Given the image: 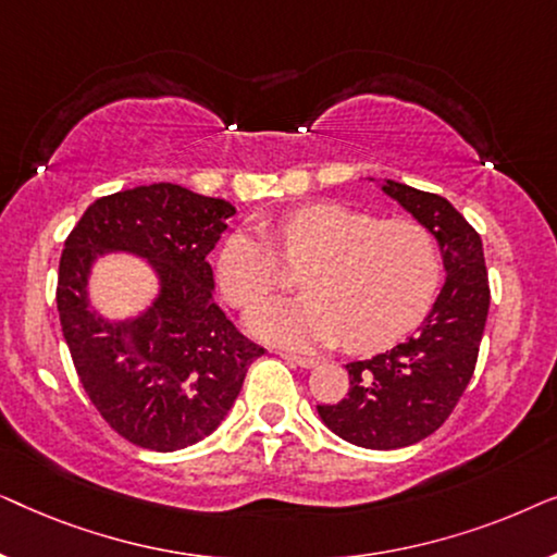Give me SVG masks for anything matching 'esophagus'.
Masks as SVG:
<instances>
[{
	"label": "esophagus",
	"mask_w": 557,
	"mask_h": 557,
	"mask_svg": "<svg viewBox=\"0 0 557 557\" xmlns=\"http://www.w3.org/2000/svg\"><path fill=\"white\" fill-rule=\"evenodd\" d=\"M278 355L284 357L286 362L299 364V368H314V364H317L314 357H307V355H292V352H278Z\"/></svg>",
	"instance_id": "esophagus-1"
}]
</instances>
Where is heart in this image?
Listing matches in <instances>:
<instances>
[{
  "label": "heart",
  "mask_w": 557,
  "mask_h": 557,
  "mask_svg": "<svg viewBox=\"0 0 557 557\" xmlns=\"http://www.w3.org/2000/svg\"><path fill=\"white\" fill-rule=\"evenodd\" d=\"M263 235L235 231L220 246V294L253 307L284 286V265L304 269L292 301L261 304L248 324L258 337L288 347L337 345L377 352L408 334L429 311L441 281L438 243L408 218L380 220L345 205L319 202L286 212Z\"/></svg>",
  "instance_id": "b5f03b06"
}]
</instances>
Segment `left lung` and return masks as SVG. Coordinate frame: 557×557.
Masks as SVG:
<instances>
[{"label":"left lung","instance_id":"8db88e82","mask_svg":"<svg viewBox=\"0 0 557 557\" xmlns=\"http://www.w3.org/2000/svg\"><path fill=\"white\" fill-rule=\"evenodd\" d=\"M383 193L433 233L446 284L413 337L349 362L347 398L317 410L339 438L391 451L438 431L467 391L490 311V278L482 238L446 197L393 180Z\"/></svg>","mask_w":557,"mask_h":557}]
</instances>
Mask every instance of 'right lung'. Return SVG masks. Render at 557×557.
<instances>
[{
	"mask_svg": "<svg viewBox=\"0 0 557 557\" xmlns=\"http://www.w3.org/2000/svg\"><path fill=\"white\" fill-rule=\"evenodd\" d=\"M231 202L172 182L106 195L83 212L60 256L58 311L75 372L103 421L151 451L193 446L223 423L263 347L212 301L210 250ZM147 257L160 294L139 318L89 309L87 276L103 252Z\"/></svg>",
	"mask_w": 557,
	"mask_h": 557,
	"instance_id": "right-lung-1",
	"label": "right lung"
}]
</instances>
